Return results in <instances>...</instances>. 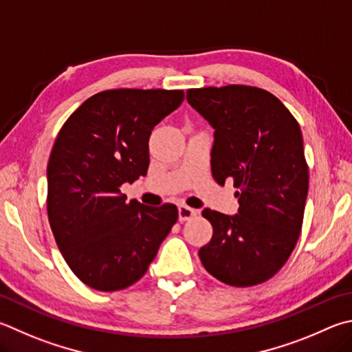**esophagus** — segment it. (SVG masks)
Masks as SVG:
<instances>
[{"instance_id": "esophagus-1", "label": "esophagus", "mask_w": 352, "mask_h": 352, "mask_svg": "<svg viewBox=\"0 0 352 352\" xmlns=\"http://www.w3.org/2000/svg\"><path fill=\"white\" fill-rule=\"evenodd\" d=\"M195 215H197V210L186 206V204H180V206H178V220L180 221H186Z\"/></svg>"}]
</instances>
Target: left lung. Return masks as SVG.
Here are the masks:
<instances>
[{
  "mask_svg": "<svg viewBox=\"0 0 352 352\" xmlns=\"http://www.w3.org/2000/svg\"><path fill=\"white\" fill-rule=\"evenodd\" d=\"M188 103L214 132L210 166L234 178L239 210L204 209L212 239L198 255L231 286H254L280 271L296 248L308 197V166L297 120L277 97L251 86L189 89Z\"/></svg>",
  "mask_w": 352,
  "mask_h": 352,
  "instance_id": "1",
  "label": "left lung"
}]
</instances>
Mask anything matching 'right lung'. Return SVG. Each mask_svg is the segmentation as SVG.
<instances>
[{
    "label": "right lung",
    "instance_id": "1",
    "mask_svg": "<svg viewBox=\"0 0 352 352\" xmlns=\"http://www.w3.org/2000/svg\"><path fill=\"white\" fill-rule=\"evenodd\" d=\"M183 100V91L163 89L95 94L55 140L49 223L70 270L94 289H124L142 278L175 225V204L127 201L120 186L148 174L151 132Z\"/></svg>",
    "mask_w": 352,
    "mask_h": 352
}]
</instances>
